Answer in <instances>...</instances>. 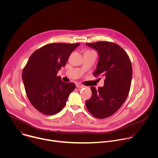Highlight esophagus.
<instances>
[{
    "label": "esophagus",
    "mask_w": 158,
    "mask_h": 158,
    "mask_svg": "<svg viewBox=\"0 0 158 158\" xmlns=\"http://www.w3.org/2000/svg\"><path fill=\"white\" fill-rule=\"evenodd\" d=\"M76 87H77V88H83V87H84V85H83L82 84H76Z\"/></svg>",
    "instance_id": "esophagus-1"
}]
</instances>
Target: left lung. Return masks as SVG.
I'll return each instance as SVG.
<instances>
[{
  "mask_svg": "<svg viewBox=\"0 0 158 158\" xmlns=\"http://www.w3.org/2000/svg\"><path fill=\"white\" fill-rule=\"evenodd\" d=\"M99 54L94 76L105 77L103 87H91L92 96L85 101L87 110L98 119L114 114L128 96L132 76L131 60L119 45L107 41L86 43Z\"/></svg>",
  "mask_w": 158,
  "mask_h": 158,
  "instance_id": "left-lung-1",
  "label": "left lung"
}]
</instances>
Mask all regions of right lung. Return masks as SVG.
<instances>
[{
	"label": "right lung",
	"mask_w": 158,
	"mask_h": 158,
	"mask_svg": "<svg viewBox=\"0 0 158 158\" xmlns=\"http://www.w3.org/2000/svg\"><path fill=\"white\" fill-rule=\"evenodd\" d=\"M79 44H49L29 57L22 71V81L30 102L41 113L54 115L60 111L75 89L74 83L62 81L57 74Z\"/></svg>",
	"instance_id": "1"
}]
</instances>
